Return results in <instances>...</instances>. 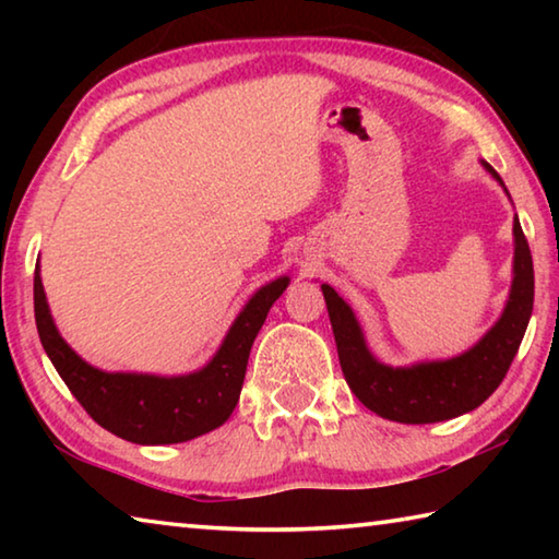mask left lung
Returning a JSON list of instances; mask_svg holds the SVG:
<instances>
[{
	"mask_svg": "<svg viewBox=\"0 0 559 559\" xmlns=\"http://www.w3.org/2000/svg\"><path fill=\"white\" fill-rule=\"evenodd\" d=\"M480 165L506 189L493 167L484 159ZM513 283L503 313L476 345L449 359H424L406 367L384 365L367 347L362 325L353 308L337 296L333 286L328 283L320 286L328 302L345 382L367 409L400 424H437L473 412L498 390L533 316V257L518 214L513 222Z\"/></svg>",
	"mask_w": 559,
	"mask_h": 559,
	"instance_id": "1",
	"label": "left lung"
}]
</instances>
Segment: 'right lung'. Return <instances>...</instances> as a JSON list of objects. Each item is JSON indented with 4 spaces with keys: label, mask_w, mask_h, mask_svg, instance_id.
<instances>
[{
    "label": "right lung",
    "mask_w": 559,
    "mask_h": 559,
    "mask_svg": "<svg viewBox=\"0 0 559 559\" xmlns=\"http://www.w3.org/2000/svg\"><path fill=\"white\" fill-rule=\"evenodd\" d=\"M288 283V276H281L253 293L214 357L202 370L189 374L103 372L88 365L56 328L39 266L34 273L36 330L56 372L103 429L143 447L182 443L214 431L231 416L239 402L253 340Z\"/></svg>",
    "instance_id": "add662e5"
}]
</instances>
